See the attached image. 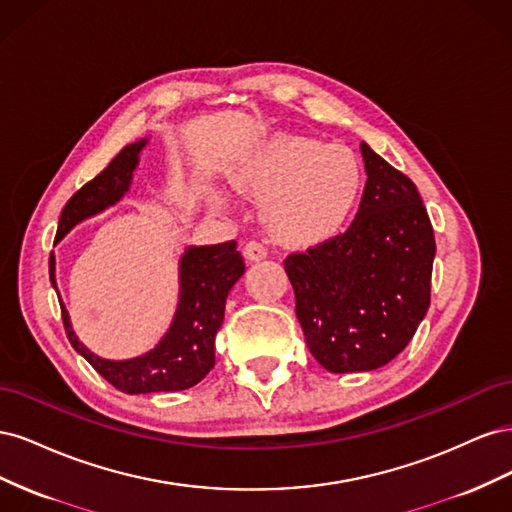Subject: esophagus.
<instances>
[{
  "mask_svg": "<svg viewBox=\"0 0 512 512\" xmlns=\"http://www.w3.org/2000/svg\"><path fill=\"white\" fill-rule=\"evenodd\" d=\"M243 256L247 262H258V260H265L267 258V247L258 243V241H250L243 245Z\"/></svg>",
  "mask_w": 512,
  "mask_h": 512,
  "instance_id": "esophagus-1",
  "label": "esophagus"
}]
</instances>
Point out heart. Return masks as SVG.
<instances>
[{
    "mask_svg": "<svg viewBox=\"0 0 512 512\" xmlns=\"http://www.w3.org/2000/svg\"><path fill=\"white\" fill-rule=\"evenodd\" d=\"M232 188L262 200V224L282 245L329 241L350 222L365 188L363 164L344 145L307 136H275L230 173ZM205 200L224 209L228 196L207 188Z\"/></svg>",
    "mask_w": 512,
    "mask_h": 512,
    "instance_id": "b5f03b06",
    "label": "heart"
}]
</instances>
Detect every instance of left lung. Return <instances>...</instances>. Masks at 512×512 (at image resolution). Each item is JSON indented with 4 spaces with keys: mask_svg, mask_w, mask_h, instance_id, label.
I'll list each match as a JSON object with an SVG mask.
<instances>
[{
    "mask_svg": "<svg viewBox=\"0 0 512 512\" xmlns=\"http://www.w3.org/2000/svg\"><path fill=\"white\" fill-rule=\"evenodd\" d=\"M365 190L344 235L284 262L314 359L371 371L408 346L429 309L436 241L416 185L361 143Z\"/></svg>",
    "mask_w": 512,
    "mask_h": 512,
    "instance_id": "left-lung-1",
    "label": "left lung"
}]
</instances>
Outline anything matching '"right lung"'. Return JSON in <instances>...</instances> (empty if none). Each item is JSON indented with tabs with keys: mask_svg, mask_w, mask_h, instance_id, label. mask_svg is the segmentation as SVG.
Returning <instances> with one entry per match:
<instances>
[{
	"mask_svg": "<svg viewBox=\"0 0 512 512\" xmlns=\"http://www.w3.org/2000/svg\"><path fill=\"white\" fill-rule=\"evenodd\" d=\"M149 138L123 147L102 173L76 192L59 215L55 243L81 222L117 205L130 192L134 170ZM55 254L49 260L51 284L57 290ZM245 273L237 241L190 245L179 258V299L168 331L145 354L132 359H102L76 337L70 314L61 303V318L72 348L98 374L128 395L185 391L203 380L215 365V335L224 322L226 297Z\"/></svg>",
	"mask_w": 512,
	"mask_h": 512,
	"instance_id": "obj_1",
	"label": "right lung"
}]
</instances>
